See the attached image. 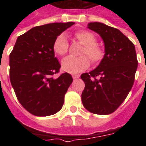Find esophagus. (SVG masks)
Returning <instances> with one entry per match:
<instances>
[{
	"label": "esophagus",
	"mask_w": 146,
	"mask_h": 146,
	"mask_svg": "<svg viewBox=\"0 0 146 146\" xmlns=\"http://www.w3.org/2000/svg\"><path fill=\"white\" fill-rule=\"evenodd\" d=\"M79 77H80L79 75H73V80H76V79H77V78H79Z\"/></svg>",
	"instance_id": "1"
}]
</instances>
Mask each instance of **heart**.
I'll return each instance as SVG.
<instances>
[{
    "label": "heart",
    "mask_w": 146,
    "mask_h": 146,
    "mask_svg": "<svg viewBox=\"0 0 146 146\" xmlns=\"http://www.w3.org/2000/svg\"><path fill=\"white\" fill-rule=\"evenodd\" d=\"M75 38L80 44L84 45L79 58L67 57L62 62V68L64 71L70 73H79L87 70L91 64L101 62L104 58L105 51L101 46L96 44L95 36L87 30H80L75 33ZM69 43L66 36L59 34L54 39L53 43V51L58 56H65L68 52ZM91 60H90V59Z\"/></svg>",
    "instance_id": "heart-1"
}]
</instances>
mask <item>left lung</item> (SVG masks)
Listing matches in <instances>:
<instances>
[{"label": "left lung", "mask_w": 146, "mask_h": 146, "mask_svg": "<svg viewBox=\"0 0 146 146\" xmlns=\"http://www.w3.org/2000/svg\"><path fill=\"white\" fill-rule=\"evenodd\" d=\"M88 28L101 36L106 54L96 69L80 76L85 84L82 103L91 113L107 115L117 110L131 90L138 67L136 51L116 28L102 23H90Z\"/></svg>", "instance_id": "8db88e82"}]
</instances>
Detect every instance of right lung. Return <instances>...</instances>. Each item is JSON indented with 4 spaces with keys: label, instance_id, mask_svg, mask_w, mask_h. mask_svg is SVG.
<instances>
[{
    "label": "right lung",
    "instance_id": "1",
    "mask_svg": "<svg viewBox=\"0 0 146 146\" xmlns=\"http://www.w3.org/2000/svg\"><path fill=\"white\" fill-rule=\"evenodd\" d=\"M74 23H54L33 27L17 38L9 55L10 81L18 100L37 116L53 115L62 109L73 77L62 73L54 57V39Z\"/></svg>",
    "mask_w": 146,
    "mask_h": 146
}]
</instances>
